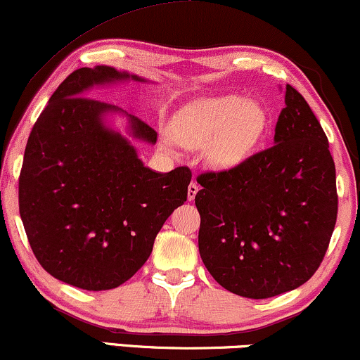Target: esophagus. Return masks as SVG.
<instances>
[{
  "mask_svg": "<svg viewBox=\"0 0 360 360\" xmlns=\"http://www.w3.org/2000/svg\"><path fill=\"white\" fill-rule=\"evenodd\" d=\"M197 192H198V185L195 184V181H192V184L188 185V200H190V202L193 200L195 195H197Z\"/></svg>",
  "mask_w": 360,
  "mask_h": 360,
  "instance_id": "esophagus-1",
  "label": "esophagus"
}]
</instances>
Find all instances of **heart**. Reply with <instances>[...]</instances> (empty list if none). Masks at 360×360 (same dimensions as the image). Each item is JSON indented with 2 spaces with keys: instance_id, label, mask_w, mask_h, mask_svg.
I'll return each mask as SVG.
<instances>
[{
  "instance_id": "heart-1",
  "label": "heart",
  "mask_w": 360,
  "mask_h": 360,
  "mask_svg": "<svg viewBox=\"0 0 360 360\" xmlns=\"http://www.w3.org/2000/svg\"><path fill=\"white\" fill-rule=\"evenodd\" d=\"M267 112L240 95H225L190 106L176 118L173 135L188 148L207 147V160L217 168H230L255 150L265 128ZM172 143V136L167 135Z\"/></svg>"
}]
</instances>
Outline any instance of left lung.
<instances>
[{
  "label": "left lung",
  "instance_id": "1",
  "mask_svg": "<svg viewBox=\"0 0 360 360\" xmlns=\"http://www.w3.org/2000/svg\"><path fill=\"white\" fill-rule=\"evenodd\" d=\"M274 141L229 170L197 176L203 264L221 287L248 299L307 282L329 248L339 208L329 140L290 85Z\"/></svg>",
  "mask_w": 360,
  "mask_h": 360
}]
</instances>
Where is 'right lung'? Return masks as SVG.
I'll use <instances>...</instances> for the list:
<instances>
[{
  "mask_svg": "<svg viewBox=\"0 0 360 360\" xmlns=\"http://www.w3.org/2000/svg\"><path fill=\"white\" fill-rule=\"evenodd\" d=\"M133 78L112 66L79 68L65 78L39 115L20 173V215L39 265L58 281L108 290L139 272L157 233L187 202L192 172L157 173L143 167L101 115L122 112L90 98L93 85ZM133 136L157 141V131L128 117Z\"/></svg>",
  "mask_w": 360,
  "mask_h": 360,
  "instance_id": "obj_1",
  "label": "right lung"
}]
</instances>
